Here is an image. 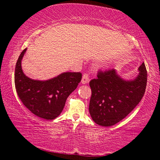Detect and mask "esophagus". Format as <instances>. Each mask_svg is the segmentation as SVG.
I'll return each instance as SVG.
<instances>
[{"label":"esophagus","mask_w":160,"mask_h":160,"mask_svg":"<svg viewBox=\"0 0 160 160\" xmlns=\"http://www.w3.org/2000/svg\"><path fill=\"white\" fill-rule=\"evenodd\" d=\"M89 80H90V79H89V75L88 73H84V75H82V80H81V82H82V84H87L89 82Z\"/></svg>","instance_id":"1"}]
</instances>
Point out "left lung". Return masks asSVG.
<instances>
[{
	"instance_id": "1",
	"label": "left lung",
	"mask_w": 160,
	"mask_h": 160,
	"mask_svg": "<svg viewBox=\"0 0 160 160\" xmlns=\"http://www.w3.org/2000/svg\"><path fill=\"white\" fill-rule=\"evenodd\" d=\"M139 74L132 80H125L115 69L99 70L92 80V96L89 112L92 120L102 126H111L128 116L141 101L147 85L145 63L139 67Z\"/></svg>"
}]
</instances>
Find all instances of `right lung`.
<instances>
[{
    "mask_svg": "<svg viewBox=\"0 0 160 160\" xmlns=\"http://www.w3.org/2000/svg\"><path fill=\"white\" fill-rule=\"evenodd\" d=\"M27 48L18 59L15 71V85L23 104L40 118L53 120L61 114L66 99L77 88L81 72H66L52 79L41 81L30 79L24 74L21 61Z\"/></svg>",
    "mask_w": 160,
    "mask_h": 160,
    "instance_id": "obj_1",
    "label": "right lung"
}]
</instances>
